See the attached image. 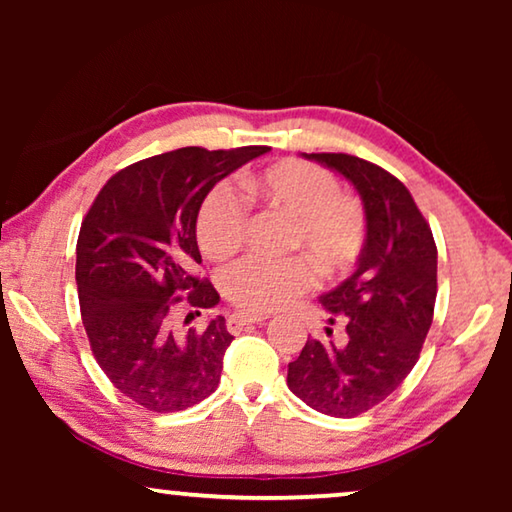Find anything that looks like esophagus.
Wrapping results in <instances>:
<instances>
[{
  "label": "esophagus",
  "instance_id": "obj_1",
  "mask_svg": "<svg viewBox=\"0 0 512 512\" xmlns=\"http://www.w3.org/2000/svg\"><path fill=\"white\" fill-rule=\"evenodd\" d=\"M264 320H266L264 314H232L228 318V329H230V332H239L241 327L264 323Z\"/></svg>",
  "mask_w": 512,
  "mask_h": 512
}]
</instances>
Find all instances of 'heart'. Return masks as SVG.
<instances>
[{
  "instance_id": "heart-1",
  "label": "heart",
  "mask_w": 512,
  "mask_h": 512,
  "mask_svg": "<svg viewBox=\"0 0 512 512\" xmlns=\"http://www.w3.org/2000/svg\"><path fill=\"white\" fill-rule=\"evenodd\" d=\"M250 201L293 216L291 248L307 254L325 277L348 273L366 246L368 219L359 198L343 194L332 173L302 160H282L244 180ZM248 205L230 183L210 189L196 216V239L210 259L237 253L246 241ZM307 256V257H308ZM306 257V258H307ZM304 255H248L223 271L232 305L266 314L287 305L314 282Z\"/></svg>"
}]
</instances>
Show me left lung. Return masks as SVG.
<instances>
[{
  "mask_svg": "<svg viewBox=\"0 0 512 512\" xmlns=\"http://www.w3.org/2000/svg\"><path fill=\"white\" fill-rule=\"evenodd\" d=\"M339 171L368 219L357 271L320 296L345 341L307 339L289 363L293 395L318 413L354 418L384 402L420 359L438 291V250L429 223L393 173L348 153H305ZM332 336V327H325Z\"/></svg>",
  "mask_w": 512,
  "mask_h": 512,
  "instance_id": "1",
  "label": "left lung"
}]
</instances>
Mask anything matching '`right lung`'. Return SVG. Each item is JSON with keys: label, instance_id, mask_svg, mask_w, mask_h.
Returning a JSON list of instances; mask_svg holds the SVG:
<instances>
[{"label": "right lung", "instance_id": "obj_1", "mask_svg": "<svg viewBox=\"0 0 512 512\" xmlns=\"http://www.w3.org/2000/svg\"><path fill=\"white\" fill-rule=\"evenodd\" d=\"M266 151L185 146L153 155L117 171L85 214L76 244L83 327L106 377L144 409L185 411L219 386L235 339L225 318L178 332L173 307L183 293L194 309L219 302L212 282L194 275L196 216L219 180Z\"/></svg>", "mask_w": 512, "mask_h": 512}]
</instances>
